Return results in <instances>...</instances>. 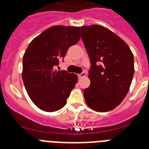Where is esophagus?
<instances>
[{"label":"esophagus","instance_id":"34e87169","mask_svg":"<svg viewBox=\"0 0 149 149\" xmlns=\"http://www.w3.org/2000/svg\"><path fill=\"white\" fill-rule=\"evenodd\" d=\"M86 76V72H81L80 74H79V77L82 78V77H85Z\"/></svg>","mask_w":149,"mask_h":149}]
</instances>
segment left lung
I'll list each match as a JSON object with an SVG mask.
<instances>
[{"instance_id":"1","label":"left lung","mask_w":149,"mask_h":149,"mask_svg":"<svg viewBox=\"0 0 149 149\" xmlns=\"http://www.w3.org/2000/svg\"><path fill=\"white\" fill-rule=\"evenodd\" d=\"M81 38L91 60V85L86 103L98 112L114 109L125 99L134 76V56L124 40L105 27H81Z\"/></svg>"}]
</instances>
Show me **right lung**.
I'll return each instance as SVG.
<instances>
[{"mask_svg":"<svg viewBox=\"0 0 149 149\" xmlns=\"http://www.w3.org/2000/svg\"><path fill=\"white\" fill-rule=\"evenodd\" d=\"M79 38L80 27L56 25L34 38L27 48L23 56L22 79L29 97L41 110L53 112L66 104L78 77L54 68Z\"/></svg>","mask_w":149,"mask_h":149,"instance_id":"add662e5","label":"right lung"}]
</instances>
